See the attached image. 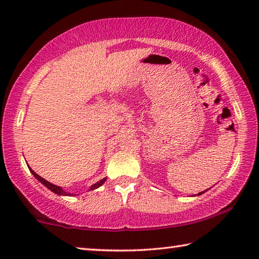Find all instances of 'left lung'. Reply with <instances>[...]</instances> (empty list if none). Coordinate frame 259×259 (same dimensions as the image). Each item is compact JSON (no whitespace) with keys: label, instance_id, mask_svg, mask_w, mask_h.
Returning a JSON list of instances; mask_svg holds the SVG:
<instances>
[{"label":"left lung","instance_id":"1","mask_svg":"<svg viewBox=\"0 0 259 259\" xmlns=\"http://www.w3.org/2000/svg\"><path fill=\"white\" fill-rule=\"evenodd\" d=\"M204 192H205V191H203V192H200V193H199V194H198V195H201V194H202V193H204Z\"/></svg>","mask_w":259,"mask_h":259}]
</instances>
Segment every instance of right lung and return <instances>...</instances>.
Segmentation results:
<instances>
[{
  "mask_svg": "<svg viewBox=\"0 0 259 259\" xmlns=\"http://www.w3.org/2000/svg\"><path fill=\"white\" fill-rule=\"evenodd\" d=\"M29 170H30V172L33 174V176H34L35 178L38 179V181H40V182L43 184V185H45L46 187L49 188L50 191H52V192H54V193H56V194H58V195H72L71 193H67V192H65V191H64L63 188H61V187H59V186H56V185H54V184H51V183H49V182H48V181H46L45 178H42L41 176H38V175H37L36 172H34L33 170L30 169V168H29ZM105 181H106V178H103L102 181H99L98 183L94 184V185L90 187V190H96V188H98L99 186H102L103 184L105 183Z\"/></svg>",
  "mask_w": 259,
  "mask_h": 259,
  "instance_id": "obj_1",
  "label": "right lung"
}]
</instances>
